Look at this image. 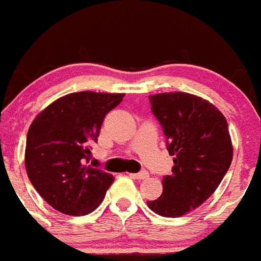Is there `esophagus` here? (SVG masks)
Segmentation results:
<instances>
[{
    "label": "esophagus",
    "instance_id": "obj_1",
    "mask_svg": "<svg viewBox=\"0 0 261 261\" xmlns=\"http://www.w3.org/2000/svg\"><path fill=\"white\" fill-rule=\"evenodd\" d=\"M130 175L135 179H145L149 177V173H147V171H141V173H133V174Z\"/></svg>",
    "mask_w": 261,
    "mask_h": 261
}]
</instances>
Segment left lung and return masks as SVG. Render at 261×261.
Segmentation results:
<instances>
[{
  "label": "left lung",
  "mask_w": 261,
  "mask_h": 261,
  "mask_svg": "<svg viewBox=\"0 0 261 261\" xmlns=\"http://www.w3.org/2000/svg\"><path fill=\"white\" fill-rule=\"evenodd\" d=\"M149 99L174 166L162 179L161 197L147 205L156 215L181 217L204 204L229 169L233 146L228 122L216 106L197 95L164 92Z\"/></svg>",
  "instance_id": "8db88e82"
}]
</instances>
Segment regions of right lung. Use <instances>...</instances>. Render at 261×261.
I'll use <instances>...</instances> for the list:
<instances>
[{
  "instance_id": "1",
  "label": "right lung",
  "mask_w": 261,
  "mask_h": 261,
  "mask_svg": "<svg viewBox=\"0 0 261 261\" xmlns=\"http://www.w3.org/2000/svg\"><path fill=\"white\" fill-rule=\"evenodd\" d=\"M123 96L73 92L52 101L32 122L25 147L27 174L56 211L84 216L101 204L114 177L87 162L105 116Z\"/></svg>"
}]
</instances>
